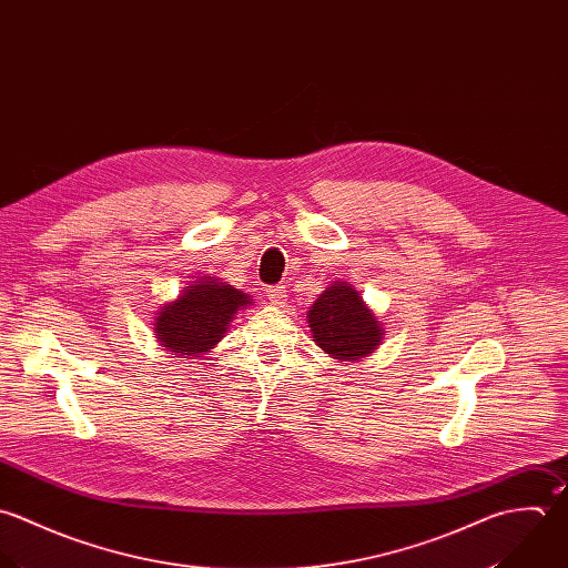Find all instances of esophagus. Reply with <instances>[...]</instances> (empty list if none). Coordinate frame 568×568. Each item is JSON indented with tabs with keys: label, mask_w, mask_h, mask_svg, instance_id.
<instances>
[{
	"label": "esophagus",
	"mask_w": 568,
	"mask_h": 568,
	"mask_svg": "<svg viewBox=\"0 0 568 568\" xmlns=\"http://www.w3.org/2000/svg\"><path fill=\"white\" fill-rule=\"evenodd\" d=\"M266 297H268L271 304L282 306V304H286V288L284 286H268Z\"/></svg>",
	"instance_id": "1"
}]
</instances>
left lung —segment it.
I'll return each instance as SVG.
<instances>
[{
    "instance_id": "left-lung-1",
    "label": "left lung",
    "mask_w": 568,
    "mask_h": 568,
    "mask_svg": "<svg viewBox=\"0 0 568 568\" xmlns=\"http://www.w3.org/2000/svg\"><path fill=\"white\" fill-rule=\"evenodd\" d=\"M315 344L335 359H364L381 342L373 311L351 284H333L308 311Z\"/></svg>"
}]
</instances>
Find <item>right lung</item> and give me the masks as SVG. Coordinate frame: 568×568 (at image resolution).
I'll list each match as a JSON object with an SVG mask.
<instances>
[{
  "label": "right lung",
  "mask_w": 568,
  "mask_h": 568,
  "mask_svg": "<svg viewBox=\"0 0 568 568\" xmlns=\"http://www.w3.org/2000/svg\"><path fill=\"white\" fill-rule=\"evenodd\" d=\"M246 304L251 302L244 293L204 277L187 286L176 302L161 308V317L154 324L156 335L163 348L181 355V359H187L185 354L204 355L222 339L237 308Z\"/></svg>",
  "instance_id": "1"
}]
</instances>
